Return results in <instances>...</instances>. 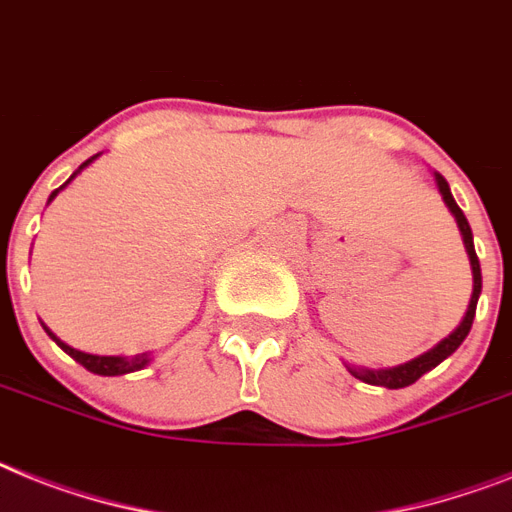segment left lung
<instances>
[{
	"label": "left lung",
	"instance_id": "1",
	"mask_svg": "<svg viewBox=\"0 0 512 512\" xmlns=\"http://www.w3.org/2000/svg\"><path fill=\"white\" fill-rule=\"evenodd\" d=\"M434 178H436V186H439V194H442L444 199V205L450 207V213L455 215V220H458L460 234H463L465 252H468V260H471V273H473L471 302H468V310H465L460 326L455 328L450 336H444L442 342L436 344V347H431L429 352H423V355L413 357V360H407V363L402 365H394V368H360V365H347V371H350L355 378H360V381H365V384L386 386V389H402V386L415 384L423 373L434 371L436 365L442 363V360H447L452 352L458 350L460 344L465 342L468 331H471L473 318H476V305H479V294H481V265H479V257H476V249H473L471 226H468V218H465L463 210H460L458 202H455V197H452L450 184L444 181L442 173H434Z\"/></svg>",
	"mask_w": 512,
	"mask_h": 512
}]
</instances>
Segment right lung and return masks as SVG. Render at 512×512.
Wrapping results in <instances>:
<instances>
[{"instance_id":"obj_1","label":"right lung","mask_w":512,"mask_h":512,"mask_svg":"<svg viewBox=\"0 0 512 512\" xmlns=\"http://www.w3.org/2000/svg\"><path fill=\"white\" fill-rule=\"evenodd\" d=\"M97 157L99 155L89 157V160L83 162V165H78L76 173H73V176H70L68 181H65V184L60 186V189H54L52 194H49V202H52V199L57 197V194H60V191L65 189V186H68L70 181H73V178H76L83 168H86V165H91V162L97 160ZM49 202H47V205H49ZM41 326H44V323H41ZM44 331H47L52 342H57V347H60V350L68 352V355L73 357L76 363H81L83 368H86V371L97 373V376H126V373H134V371H141V368H147L149 360H152V357H149V352H141V355H131V357H123V355H89V352L76 350V347H70V344H65V342H62V339H57V336H54L47 326H44Z\"/></svg>"}]
</instances>
